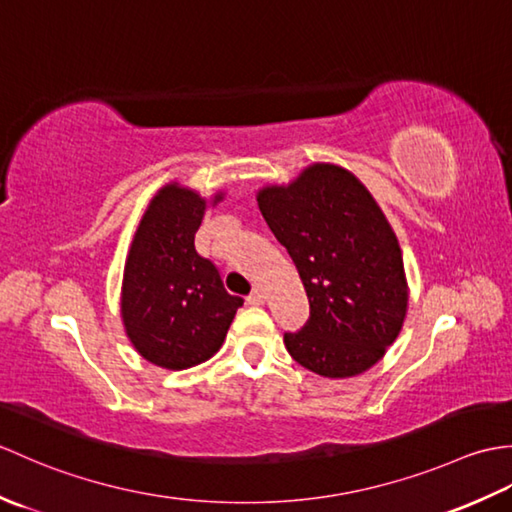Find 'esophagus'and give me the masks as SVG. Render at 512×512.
I'll return each mask as SVG.
<instances>
[{
    "label": "esophagus",
    "instance_id": "34e87169",
    "mask_svg": "<svg viewBox=\"0 0 512 512\" xmlns=\"http://www.w3.org/2000/svg\"><path fill=\"white\" fill-rule=\"evenodd\" d=\"M250 306H262V303L266 301V295H264V290L262 288H255L253 292H250L248 295V299H246Z\"/></svg>",
    "mask_w": 512,
    "mask_h": 512
}]
</instances>
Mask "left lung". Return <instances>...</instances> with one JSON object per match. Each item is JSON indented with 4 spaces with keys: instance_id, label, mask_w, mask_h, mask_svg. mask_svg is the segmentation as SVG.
Segmentation results:
<instances>
[{
    "instance_id": "left-lung-1",
    "label": "left lung",
    "mask_w": 512,
    "mask_h": 512,
    "mask_svg": "<svg viewBox=\"0 0 512 512\" xmlns=\"http://www.w3.org/2000/svg\"><path fill=\"white\" fill-rule=\"evenodd\" d=\"M257 204L295 262L310 301L290 356L325 378L363 374L396 341L407 314L398 239L361 180L317 162L288 187H264Z\"/></svg>"
}]
</instances>
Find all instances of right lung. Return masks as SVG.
Wrapping results in <instances>:
<instances>
[{"instance_id":"obj_1","label":"right lung","mask_w":512,"mask_h":512,"mask_svg":"<svg viewBox=\"0 0 512 512\" xmlns=\"http://www.w3.org/2000/svg\"><path fill=\"white\" fill-rule=\"evenodd\" d=\"M222 200L217 193L213 204ZM206 200L167 184L149 202L129 248L121 314L136 352L165 369L200 365L220 350L242 297L195 250Z\"/></svg>"}]
</instances>
